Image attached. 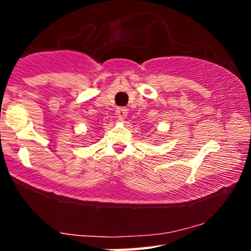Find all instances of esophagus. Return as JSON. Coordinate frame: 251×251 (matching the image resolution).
Here are the masks:
<instances>
[{
    "label": "esophagus",
    "mask_w": 251,
    "mask_h": 251,
    "mask_svg": "<svg viewBox=\"0 0 251 251\" xmlns=\"http://www.w3.org/2000/svg\"><path fill=\"white\" fill-rule=\"evenodd\" d=\"M127 113H128L127 108H125V107H118L117 111H116L117 118H118V119H120V120L125 119V118L127 117Z\"/></svg>",
    "instance_id": "obj_1"
}]
</instances>
